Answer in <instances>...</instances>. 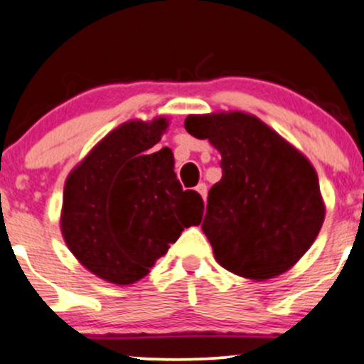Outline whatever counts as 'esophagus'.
<instances>
[{"mask_svg": "<svg viewBox=\"0 0 364 364\" xmlns=\"http://www.w3.org/2000/svg\"><path fill=\"white\" fill-rule=\"evenodd\" d=\"M196 191L201 194V198H203V200H207V191H208L207 183L200 182V183H198V186H196Z\"/></svg>", "mask_w": 364, "mask_h": 364, "instance_id": "esophagus-1", "label": "esophagus"}]
</instances>
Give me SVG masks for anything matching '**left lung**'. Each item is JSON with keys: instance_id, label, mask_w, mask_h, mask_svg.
Returning a JSON list of instances; mask_svg holds the SVG:
<instances>
[{"instance_id": "obj_1", "label": "left lung", "mask_w": 364, "mask_h": 364, "mask_svg": "<svg viewBox=\"0 0 364 364\" xmlns=\"http://www.w3.org/2000/svg\"><path fill=\"white\" fill-rule=\"evenodd\" d=\"M187 133L220 152L201 230L223 268L254 280L289 269L324 220L319 178L305 156L243 112L189 115Z\"/></svg>"}]
</instances>
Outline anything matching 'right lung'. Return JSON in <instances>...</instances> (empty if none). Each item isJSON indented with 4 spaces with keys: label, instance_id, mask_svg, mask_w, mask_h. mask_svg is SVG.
<instances>
[{
    "label": "right lung",
    "instance_id": "obj_1",
    "mask_svg": "<svg viewBox=\"0 0 364 364\" xmlns=\"http://www.w3.org/2000/svg\"><path fill=\"white\" fill-rule=\"evenodd\" d=\"M166 119L119 126L70 173L63 194L66 245L95 275L127 286L149 273L183 228L203 217V200L183 191L168 147L152 152Z\"/></svg>",
    "mask_w": 364,
    "mask_h": 364
}]
</instances>
